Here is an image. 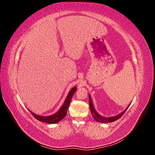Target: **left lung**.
<instances>
[{
    "mask_svg": "<svg viewBox=\"0 0 155 155\" xmlns=\"http://www.w3.org/2000/svg\"><path fill=\"white\" fill-rule=\"evenodd\" d=\"M89 105H90V109H91L92 116L93 117V118L96 121H97V122H100V123H110V122H113V121H114L117 120H118L120 117L122 116V115L125 113V111L127 110V109H128V107L130 106V104H129L128 105V107H127V109L122 112H121L120 114H118L117 116H115L109 117V118H105V117L102 116L97 113L96 109H94V106H93L92 99H91V97L90 95H89Z\"/></svg>",
    "mask_w": 155,
    "mask_h": 155,
    "instance_id": "8db88e82",
    "label": "left lung"
}]
</instances>
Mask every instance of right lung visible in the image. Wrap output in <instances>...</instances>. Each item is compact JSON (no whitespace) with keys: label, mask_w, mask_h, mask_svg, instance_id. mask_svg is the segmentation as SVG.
<instances>
[{"label":"right lung","mask_w":155,"mask_h":155,"mask_svg":"<svg viewBox=\"0 0 155 155\" xmlns=\"http://www.w3.org/2000/svg\"><path fill=\"white\" fill-rule=\"evenodd\" d=\"M76 89H77L76 87H74V88H72L71 89V90L70 91L68 94L66 99H65L64 102L63 103L62 107L60 108V109L57 112H56V113H55L54 114H51L50 116H39V115L34 114V112H32L29 109L28 110L31 112V114L34 116V118H35L37 120L42 121V122H45V123H48V124L58 123L62 119H63L65 116H66L67 112L68 110V106L70 105V101H71L72 97L74 95V94L75 93V92H76Z\"/></svg>","instance_id":"obj_1"}]
</instances>
